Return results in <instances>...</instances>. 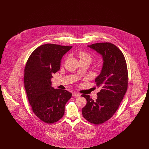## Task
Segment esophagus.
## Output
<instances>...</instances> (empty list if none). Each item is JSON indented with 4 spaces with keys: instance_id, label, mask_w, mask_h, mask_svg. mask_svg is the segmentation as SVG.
<instances>
[{
    "instance_id": "34e87169",
    "label": "esophagus",
    "mask_w": 149,
    "mask_h": 149,
    "mask_svg": "<svg viewBox=\"0 0 149 149\" xmlns=\"http://www.w3.org/2000/svg\"><path fill=\"white\" fill-rule=\"evenodd\" d=\"M72 96L74 97H79L80 96V95L77 92H73L72 93Z\"/></svg>"
}]
</instances>
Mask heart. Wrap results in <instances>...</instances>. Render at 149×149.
Instances as JSON below:
<instances>
[{
  "instance_id": "1",
  "label": "heart",
  "mask_w": 149,
  "mask_h": 149,
  "mask_svg": "<svg viewBox=\"0 0 149 149\" xmlns=\"http://www.w3.org/2000/svg\"><path fill=\"white\" fill-rule=\"evenodd\" d=\"M79 57L80 60H89L92 61V56L85 51H81L79 53Z\"/></svg>"
}]
</instances>
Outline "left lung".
Wrapping results in <instances>:
<instances>
[{"instance_id":"obj_1","label":"left lung","mask_w":149,"mask_h":149,"mask_svg":"<svg viewBox=\"0 0 149 149\" xmlns=\"http://www.w3.org/2000/svg\"><path fill=\"white\" fill-rule=\"evenodd\" d=\"M88 47L102 55L103 64L95 79L100 88L97 99L94 101L89 95H81L86 100L82 114L88 122L99 125L110 119L120 106L127 89V68L123 53L114 44L97 43Z\"/></svg>"}]
</instances>
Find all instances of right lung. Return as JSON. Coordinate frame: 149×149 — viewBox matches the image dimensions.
I'll use <instances>...</instances> for the list:
<instances>
[{"label": "right lung", "mask_w": 149, "mask_h": 149, "mask_svg": "<svg viewBox=\"0 0 149 149\" xmlns=\"http://www.w3.org/2000/svg\"><path fill=\"white\" fill-rule=\"evenodd\" d=\"M72 46L47 43L33 51L24 68V83L29 103L36 116L47 123H53L64 116L71 93L51 86L52 74L60 68L64 55Z\"/></svg>", "instance_id": "right-lung-1"}]
</instances>
